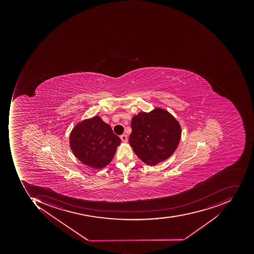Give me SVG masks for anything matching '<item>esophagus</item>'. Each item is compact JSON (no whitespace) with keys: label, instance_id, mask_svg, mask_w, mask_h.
<instances>
[{"label":"esophagus","instance_id":"obj_1","mask_svg":"<svg viewBox=\"0 0 254 254\" xmlns=\"http://www.w3.org/2000/svg\"><path fill=\"white\" fill-rule=\"evenodd\" d=\"M121 139L124 143H127V136L126 134L121 135Z\"/></svg>","mask_w":254,"mask_h":254}]
</instances>
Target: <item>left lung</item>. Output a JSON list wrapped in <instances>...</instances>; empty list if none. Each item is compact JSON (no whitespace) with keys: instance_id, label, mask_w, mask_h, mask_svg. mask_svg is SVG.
I'll return each instance as SVG.
<instances>
[{"instance_id":"obj_1","label":"left lung","mask_w":254,"mask_h":254,"mask_svg":"<svg viewBox=\"0 0 254 254\" xmlns=\"http://www.w3.org/2000/svg\"><path fill=\"white\" fill-rule=\"evenodd\" d=\"M129 143L136 156L149 166L169 159L179 146L182 129L166 110L156 108L149 113L139 112L131 121Z\"/></svg>"}]
</instances>
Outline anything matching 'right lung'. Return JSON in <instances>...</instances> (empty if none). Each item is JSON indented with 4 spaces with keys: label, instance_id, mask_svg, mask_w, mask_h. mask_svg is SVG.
I'll list each match as a JSON object with an SVG mask.
<instances>
[{
    "label": "right lung",
    "instance_id": "add662e5",
    "mask_svg": "<svg viewBox=\"0 0 254 254\" xmlns=\"http://www.w3.org/2000/svg\"><path fill=\"white\" fill-rule=\"evenodd\" d=\"M119 136L98 116L84 120L73 128L69 144L83 164L100 169L108 166L121 144Z\"/></svg>",
    "mask_w": 254,
    "mask_h": 254
}]
</instances>
